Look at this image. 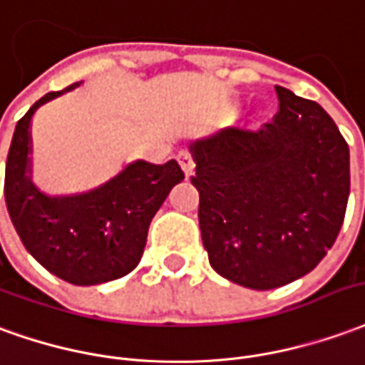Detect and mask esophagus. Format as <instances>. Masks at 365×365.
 Returning a JSON list of instances; mask_svg holds the SVG:
<instances>
[{
	"instance_id": "1",
	"label": "esophagus",
	"mask_w": 365,
	"mask_h": 365,
	"mask_svg": "<svg viewBox=\"0 0 365 365\" xmlns=\"http://www.w3.org/2000/svg\"><path fill=\"white\" fill-rule=\"evenodd\" d=\"M178 165H180V169L185 170V175H187V177H190V175L195 173L196 163H195V159L190 157V153L178 155Z\"/></svg>"
}]
</instances>
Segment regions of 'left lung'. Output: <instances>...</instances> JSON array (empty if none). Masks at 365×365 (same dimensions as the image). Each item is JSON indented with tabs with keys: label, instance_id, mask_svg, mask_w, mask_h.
<instances>
[{
	"label": "left lung",
	"instance_id": "1",
	"mask_svg": "<svg viewBox=\"0 0 365 365\" xmlns=\"http://www.w3.org/2000/svg\"><path fill=\"white\" fill-rule=\"evenodd\" d=\"M259 129L230 128L190 147L204 250L237 285L267 291L307 275L342 228L350 149L322 106L275 86Z\"/></svg>",
	"mask_w": 365,
	"mask_h": 365
}]
</instances>
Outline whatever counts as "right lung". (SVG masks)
<instances>
[{"label":"right lung","mask_w":365,"mask_h":365,"mask_svg":"<svg viewBox=\"0 0 365 365\" xmlns=\"http://www.w3.org/2000/svg\"><path fill=\"white\" fill-rule=\"evenodd\" d=\"M76 86L48 92L17 121L4 192L15 232L46 271L72 285H100L135 269L155 212L185 173L175 159L165 165L137 161L86 195H41L27 177L31 118L38 106Z\"/></svg>","instance_id":"1"}]
</instances>
